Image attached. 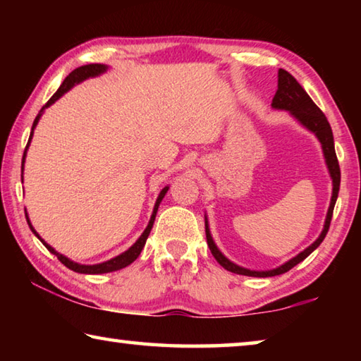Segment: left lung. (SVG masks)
Listing matches in <instances>:
<instances>
[{"label":"left lung","instance_id":"left-lung-1","mask_svg":"<svg viewBox=\"0 0 361 361\" xmlns=\"http://www.w3.org/2000/svg\"><path fill=\"white\" fill-rule=\"evenodd\" d=\"M272 108L290 111V114L299 122V124L304 126L305 129L310 130L312 133H315V137L319 138L322 149H323V156H325V162H326L329 176H331V180H333V194H331V202H329V209L326 213L325 224H323V231L319 235V239H317L312 245H309L307 248H305L304 252L296 255L295 258H291L290 261H286L285 264L279 266L276 269H271V271H250V269L237 266V264H234V262L226 258V256L219 252L218 247L215 245V242H213V239H212L209 221H207V216H205L207 243H209L212 255L215 256V259L226 269V271L240 274V276H248V277L280 276V274L288 272L291 267H295L296 264H299V262L307 258V256L320 245L323 239H325L326 232L329 229V223H331L334 204H336V199H338L339 185H341V170H339V162H338V157H336V151H334L333 130L326 119V116L322 113V109L315 105L312 99L307 95V92H305V90L301 87V84H299L288 71H285L282 68L279 70V85H277V92L272 99Z\"/></svg>","mask_w":361,"mask_h":361}]
</instances>
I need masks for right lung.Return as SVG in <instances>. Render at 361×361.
Returning a JSON list of instances; mask_svg holds the SVG:
<instances>
[{"label": "right lung", "instance_id": "right-lung-1", "mask_svg": "<svg viewBox=\"0 0 361 361\" xmlns=\"http://www.w3.org/2000/svg\"><path fill=\"white\" fill-rule=\"evenodd\" d=\"M106 70H108V66H106V65H102V63L82 65V66H79V68L73 70V71L70 73V75L65 78V81L62 82V85H60L57 92L54 94V95L51 97V99H49V102L46 103V105L41 108L39 114L35 118L33 127H32V133H30V138H28V143H27V146H25V151H23V157H22V173H23V164H25V157H27V149H28L30 142H32V137H33V130H35V127L38 126V121H39V118H41V114L44 113V109H46L47 106H51L52 103H56L65 92H68V90H70L75 84L82 82L84 79H87V78L99 76V75H102V73H105ZM22 180H23V176H22ZM167 191H169V186L164 188L162 191H161V194H159V197H157L156 204H154V210H152V215H151L149 223H148V226H146V229L143 231V234L138 237V240H137L135 243H133V245H132L129 250H127V252L121 253V255H118V256H114L113 259H108V261H105V262H100V264H78V262L68 259V258H66V256L60 255V253L56 252V250H54L51 245H47V243L41 239L38 232H36L35 228L32 226V223H30L27 212H25V216H27V223H28V226H30V229L33 231V234H35L36 237H38V239H39L42 243H44V247L49 250V252L57 256L59 261L62 262V264H65L66 267L71 269V271L79 272V274H106V272H114V271H119V269H124L126 266L132 264V262L138 258V255L142 253V250H143L145 243H146V239H148L149 232H151V229H152V224H154V219H156V213H157V209H159V204L162 202L164 195L167 194Z\"/></svg>", "mask_w": 361, "mask_h": 361}]
</instances>
